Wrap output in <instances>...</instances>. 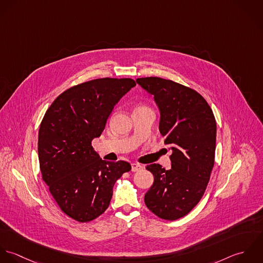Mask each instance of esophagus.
Masks as SVG:
<instances>
[{
  "label": "esophagus",
  "mask_w": 263,
  "mask_h": 263,
  "mask_svg": "<svg viewBox=\"0 0 263 263\" xmlns=\"http://www.w3.org/2000/svg\"><path fill=\"white\" fill-rule=\"evenodd\" d=\"M131 166H132V172H138L139 170L142 168V165H140L139 163H132Z\"/></svg>",
  "instance_id": "esophagus-1"
}]
</instances>
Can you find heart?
<instances>
[{
  "instance_id": "obj_1",
  "label": "heart",
  "mask_w": 263,
  "mask_h": 263,
  "mask_svg": "<svg viewBox=\"0 0 263 263\" xmlns=\"http://www.w3.org/2000/svg\"><path fill=\"white\" fill-rule=\"evenodd\" d=\"M140 108H149V107L144 105H139V106H137V107H136V109H140Z\"/></svg>"
}]
</instances>
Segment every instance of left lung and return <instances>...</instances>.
<instances>
[{
    "mask_svg": "<svg viewBox=\"0 0 263 263\" xmlns=\"http://www.w3.org/2000/svg\"><path fill=\"white\" fill-rule=\"evenodd\" d=\"M136 82L155 97L159 131L173 151L171 170L146 165L155 181L144 202L159 218L176 220L193 210L206 190L214 164L215 118L205 99L190 87L159 77Z\"/></svg>",
    "mask_w": 263,
    "mask_h": 263,
    "instance_id": "obj_1",
    "label": "left lung"
}]
</instances>
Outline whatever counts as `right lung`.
Returning <instances> with one entry per match:
<instances>
[{
    "label": "right lung",
    "mask_w": 263,
    "mask_h": 263,
    "mask_svg": "<svg viewBox=\"0 0 263 263\" xmlns=\"http://www.w3.org/2000/svg\"><path fill=\"white\" fill-rule=\"evenodd\" d=\"M136 82L131 78H99L74 85L50 105L39 132L43 180L61 210L88 222L109 205L115 183L131 171L124 160L105 161L93 151L114 106Z\"/></svg>",
    "instance_id": "1"
}]
</instances>
